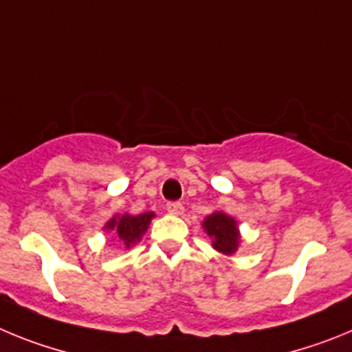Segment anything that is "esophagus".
<instances>
[{
    "label": "esophagus",
    "mask_w": 352,
    "mask_h": 352,
    "mask_svg": "<svg viewBox=\"0 0 352 352\" xmlns=\"http://www.w3.org/2000/svg\"><path fill=\"white\" fill-rule=\"evenodd\" d=\"M166 210L169 211L170 214H182L183 213V204L182 203H176V201H173V203H167L166 204Z\"/></svg>",
    "instance_id": "obj_1"
}]
</instances>
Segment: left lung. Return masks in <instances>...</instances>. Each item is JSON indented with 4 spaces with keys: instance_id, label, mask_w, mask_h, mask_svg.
<instances>
[{
    "instance_id": "left-lung-1",
    "label": "left lung",
    "mask_w": 352,
    "mask_h": 352,
    "mask_svg": "<svg viewBox=\"0 0 352 352\" xmlns=\"http://www.w3.org/2000/svg\"><path fill=\"white\" fill-rule=\"evenodd\" d=\"M208 236L213 238V247L223 254H232L238 248V229L236 220L223 213L210 214L203 223Z\"/></svg>"
}]
</instances>
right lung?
I'll return each instance as SVG.
<instances>
[{
    "label": "right lung",
    "instance_id": "obj_1",
    "mask_svg": "<svg viewBox=\"0 0 352 352\" xmlns=\"http://www.w3.org/2000/svg\"><path fill=\"white\" fill-rule=\"evenodd\" d=\"M153 217V213H141L135 214V217L126 213L123 217H114L105 227L116 232L125 241L126 247H130V245H133L135 241L141 239V236L146 232V229H148L149 222H151Z\"/></svg>",
    "mask_w": 352,
    "mask_h": 352
}]
</instances>
